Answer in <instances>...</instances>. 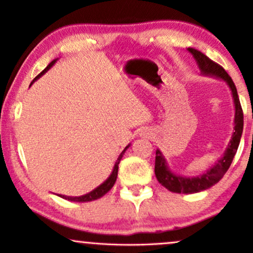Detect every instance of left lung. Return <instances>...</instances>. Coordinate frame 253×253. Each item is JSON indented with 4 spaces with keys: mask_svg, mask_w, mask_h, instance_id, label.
Masks as SVG:
<instances>
[{
    "mask_svg": "<svg viewBox=\"0 0 253 253\" xmlns=\"http://www.w3.org/2000/svg\"><path fill=\"white\" fill-rule=\"evenodd\" d=\"M194 58L196 59L197 64H199L200 70L203 75H211V76H215L219 78H222L228 84L229 89H231L232 95H233L234 106H236V117H234V133L232 135L231 141H229L228 147L226 149L225 153L221 158L217 161L211 170L207 172L203 173L201 176L197 177H182L178 175H175L171 172L169 168H168L167 162H165L164 157L162 156L161 151H156V163H155V173L158 182L161 183L163 187L167 188L168 190L172 191V193L178 194H193L199 193V191L206 190L214 185L220 179L222 178L226 171L231 167L232 161H233L234 155L237 153L238 146H239L240 138H242L243 133V126H244V114L242 109V104H240L239 97H238L237 88L234 85L233 81L229 77V75L225 71V69L221 65L213 62L210 59L206 54L195 48H188Z\"/></svg>",
    "mask_w": 253,
    "mask_h": 253,
    "instance_id": "left-lung-1",
    "label": "left lung"
}]
</instances>
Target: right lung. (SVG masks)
<instances>
[{
	"label": "right lung",
	"instance_id": "1",
	"mask_svg": "<svg viewBox=\"0 0 253 253\" xmlns=\"http://www.w3.org/2000/svg\"><path fill=\"white\" fill-rule=\"evenodd\" d=\"M54 63H56V59L52 60V62H51L50 64H48V65L46 66V68L43 69V70H42V72H40V74L38 75V76H37L36 78H34L33 82L37 80V78H39L40 76H42V74H45V72L47 71L48 69H50L51 66L53 65ZM128 146H129V145H128ZM128 146L125 147V150L123 151V152H121V155L119 156L117 163H115V165H114V169H113L112 173H110V176L108 177V178H107V181H104V182L102 183V184L98 185L96 189H94L92 191H90V193L85 194V195H83V196H75V197H72V196H65V195H59V196L63 197V199H65V200H69V201H74V202H88V201H94V200H97V199H100V197H102V196L104 195V194L108 193V191H109L110 189H112V187H113V185H114L115 181H117L119 164H120V161H121V158H123V155H124L125 151L127 150V147H128Z\"/></svg>",
	"mask_w": 253,
	"mask_h": 253
}]
</instances>
